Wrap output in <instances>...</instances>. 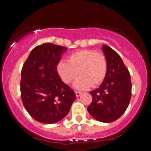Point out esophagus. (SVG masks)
Wrapping results in <instances>:
<instances>
[{"label": "esophagus", "instance_id": "esophagus-1", "mask_svg": "<svg viewBox=\"0 0 151 151\" xmlns=\"http://www.w3.org/2000/svg\"><path fill=\"white\" fill-rule=\"evenodd\" d=\"M75 94H76V96L78 97V96H79L81 94V92H77V91H76V92H75Z\"/></svg>", "mask_w": 151, "mask_h": 151}]
</instances>
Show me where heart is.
<instances>
[{
    "label": "heart",
    "mask_w": 151,
    "mask_h": 151,
    "mask_svg": "<svg viewBox=\"0 0 151 151\" xmlns=\"http://www.w3.org/2000/svg\"><path fill=\"white\" fill-rule=\"evenodd\" d=\"M57 73L65 84H70L78 75L80 77L74 84L78 90L96 88L103 83L107 76L108 62L103 53L96 50L83 49L73 52L68 57V62L59 61Z\"/></svg>",
    "instance_id": "obj_1"
}]
</instances>
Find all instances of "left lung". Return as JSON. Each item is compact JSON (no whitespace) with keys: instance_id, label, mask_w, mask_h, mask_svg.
<instances>
[{"instance_id":"1","label":"left lung","mask_w":151,"mask_h":151,"mask_svg":"<svg viewBox=\"0 0 151 151\" xmlns=\"http://www.w3.org/2000/svg\"><path fill=\"white\" fill-rule=\"evenodd\" d=\"M107 57V76L99 88L90 92L92 103L88 111L96 120L111 122L118 119L128 107L131 97L130 73L122 59L109 46H103Z\"/></svg>"}]
</instances>
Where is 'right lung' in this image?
I'll list each match as a JSON object with an SVG mask.
<instances>
[{
    "mask_svg": "<svg viewBox=\"0 0 151 151\" xmlns=\"http://www.w3.org/2000/svg\"><path fill=\"white\" fill-rule=\"evenodd\" d=\"M67 48L44 43L31 50L21 71L20 94L27 112L45 124L59 122L76 99L73 90L59 77L57 66Z\"/></svg>",
    "mask_w": 151,
    "mask_h": 151,
    "instance_id": "obj_1",
    "label": "right lung"
}]
</instances>
